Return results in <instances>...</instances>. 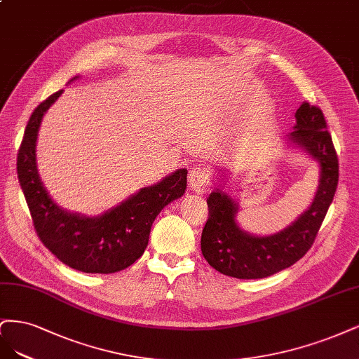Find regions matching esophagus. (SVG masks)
<instances>
[{
    "label": "esophagus",
    "mask_w": 359,
    "mask_h": 359,
    "mask_svg": "<svg viewBox=\"0 0 359 359\" xmlns=\"http://www.w3.org/2000/svg\"><path fill=\"white\" fill-rule=\"evenodd\" d=\"M189 188L195 192H203L209 187V171L203 167H194L188 176Z\"/></svg>",
    "instance_id": "34e87169"
}]
</instances>
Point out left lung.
I'll use <instances>...</instances> for the list:
<instances>
[{
    "mask_svg": "<svg viewBox=\"0 0 359 359\" xmlns=\"http://www.w3.org/2000/svg\"><path fill=\"white\" fill-rule=\"evenodd\" d=\"M287 146L303 149L319 165V184L309 209L282 231L255 236L237 224L238 201L219 184L207 198L209 219L201 234V252L215 270L237 279H264L291 267L313 245L339 183V159L322 110L303 102L295 113Z\"/></svg>",
    "mask_w": 359,
    "mask_h": 359,
    "instance_id": "obj_1",
    "label": "left lung"
}]
</instances>
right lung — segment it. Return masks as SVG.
Returning <instances> with one entry per match:
<instances>
[{
	"label": "right lung",
	"instance_id": "1",
	"mask_svg": "<svg viewBox=\"0 0 359 359\" xmlns=\"http://www.w3.org/2000/svg\"><path fill=\"white\" fill-rule=\"evenodd\" d=\"M73 77L70 82L76 80ZM50 95L32 111L18 154V179L36 233L53 255L83 273H116L143 255L156 216L187 189L188 170L172 171L98 216L68 212L46 191L37 168L36 144L44 113L61 97Z\"/></svg>",
	"mask_w": 359,
	"mask_h": 359
}]
</instances>
